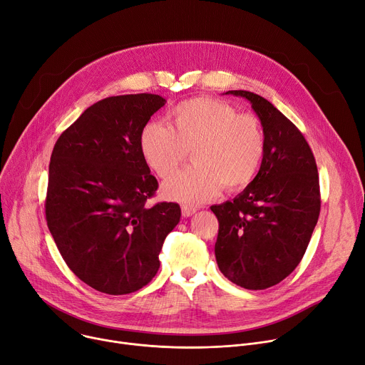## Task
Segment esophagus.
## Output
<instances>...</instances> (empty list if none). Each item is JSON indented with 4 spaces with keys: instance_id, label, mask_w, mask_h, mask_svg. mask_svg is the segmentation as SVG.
I'll use <instances>...</instances> for the list:
<instances>
[{
    "instance_id": "obj_1",
    "label": "esophagus",
    "mask_w": 365,
    "mask_h": 365,
    "mask_svg": "<svg viewBox=\"0 0 365 365\" xmlns=\"http://www.w3.org/2000/svg\"><path fill=\"white\" fill-rule=\"evenodd\" d=\"M195 212H197V208L187 207V205H183V207H182V215H183V217H190V215H193Z\"/></svg>"
}]
</instances>
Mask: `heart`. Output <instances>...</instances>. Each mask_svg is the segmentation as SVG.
Here are the masks:
<instances>
[{
    "label": "heart",
    "instance_id": "b5f03b06",
    "mask_svg": "<svg viewBox=\"0 0 365 365\" xmlns=\"http://www.w3.org/2000/svg\"><path fill=\"white\" fill-rule=\"evenodd\" d=\"M173 128L148 123L140 132L139 150L158 178L172 175L192 150L193 164L164 185V197L182 204H202L227 190L245 189L261 167L265 138L254 114H239L226 101L193 98L172 111Z\"/></svg>",
    "mask_w": 365,
    "mask_h": 365
}]
</instances>
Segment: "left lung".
Wrapping results in <instances>:
<instances>
[{
    "label": "left lung",
    "instance_id": "1",
    "mask_svg": "<svg viewBox=\"0 0 365 365\" xmlns=\"http://www.w3.org/2000/svg\"><path fill=\"white\" fill-rule=\"evenodd\" d=\"M251 103L265 151L255 179L232 201L212 205L218 220V269L235 284L261 290L280 283L301 262L320 214L319 172L298 128L270 101L227 91Z\"/></svg>",
    "mask_w": 365,
    "mask_h": 365
}]
</instances>
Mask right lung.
<instances>
[{
	"mask_svg": "<svg viewBox=\"0 0 365 365\" xmlns=\"http://www.w3.org/2000/svg\"><path fill=\"white\" fill-rule=\"evenodd\" d=\"M164 104L154 93L108 96L54 145L46 225L68 269L103 294L126 295L148 284L164 239L180 220L176 202L145 207L158 182L139 136Z\"/></svg>",
	"mask_w": 365,
	"mask_h": 365,
	"instance_id": "obj_1",
	"label": "right lung"
}]
</instances>
